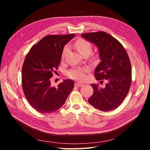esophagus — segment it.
Listing matches in <instances>:
<instances>
[{"mask_svg": "<svg viewBox=\"0 0 150 150\" xmlns=\"http://www.w3.org/2000/svg\"><path fill=\"white\" fill-rule=\"evenodd\" d=\"M75 86H77V87H81V86H83V84L82 83H76Z\"/></svg>", "mask_w": 150, "mask_h": 150, "instance_id": "1", "label": "esophagus"}]
</instances>
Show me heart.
Masks as SVG:
<instances>
[{
    "label": "heart",
    "instance_id": "b5f03b06",
    "mask_svg": "<svg viewBox=\"0 0 150 150\" xmlns=\"http://www.w3.org/2000/svg\"><path fill=\"white\" fill-rule=\"evenodd\" d=\"M75 46L81 55L89 54L92 51V45L87 40L79 39L75 42ZM69 50V47L66 46L62 52L61 58L64 59L66 53ZM88 71L87 67H77L72 68L66 72V75L72 79L78 81H84L86 79V72Z\"/></svg>",
    "mask_w": 150,
    "mask_h": 150
}]
</instances>
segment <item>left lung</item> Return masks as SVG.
Wrapping results in <instances>:
<instances>
[{"instance_id":"obj_1","label":"left lung","mask_w":150,"mask_h":150,"mask_svg":"<svg viewBox=\"0 0 150 150\" xmlns=\"http://www.w3.org/2000/svg\"><path fill=\"white\" fill-rule=\"evenodd\" d=\"M81 36L98 47L101 61L95 69L94 76L97 80L108 81L104 88L91 84L94 92L88 102L103 111L115 110L124 101L131 84V66L128 54L118 40L105 32L82 34Z\"/></svg>"}]
</instances>
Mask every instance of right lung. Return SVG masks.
<instances>
[{"label": "right lung", "mask_w": 150, "mask_h": 150, "mask_svg": "<svg viewBox=\"0 0 150 150\" xmlns=\"http://www.w3.org/2000/svg\"><path fill=\"white\" fill-rule=\"evenodd\" d=\"M74 34L45 36L30 49L22 69V86L30 106L41 113L55 112L62 107L74 88L66 79L56 87L51 86L52 73L58 69L65 45Z\"/></svg>", "instance_id": "1"}]
</instances>
